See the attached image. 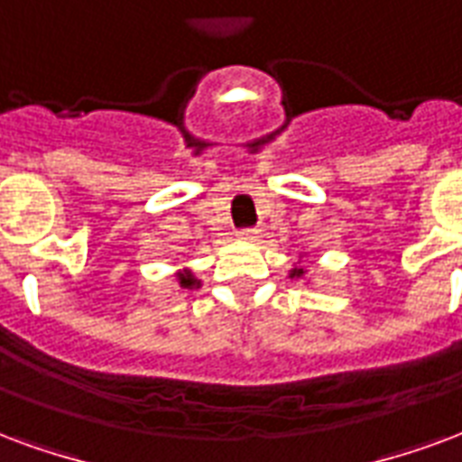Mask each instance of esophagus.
<instances>
[{"label":"esophagus","mask_w":462,"mask_h":462,"mask_svg":"<svg viewBox=\"0 0 462 462\" xmlns=\"http://www.w3.org/2000/svg\"><path fill=\"white\" fill-rule=\"evenodd\" d=\"M238 238H241V241H258L260 236L255 228H241V231H238Z\"/></svg>","instance_id":"obj_1"}]
</instances>
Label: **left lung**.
Listing matches in <instances>:
<instances>
[{"instance_id":"1","label":"left lung","mask_w":462,"mask_h":462,"mask_svg":"<svg viewBox=\"0 0 462 462\" xmlns=\"http://www.w3.org/2000/svg\"><path fill=\"white\" fill-rule=\"evenodd\" d=\"M304 275V268H292V273H290V277H301Z\"/></svg>"}]
</instances>
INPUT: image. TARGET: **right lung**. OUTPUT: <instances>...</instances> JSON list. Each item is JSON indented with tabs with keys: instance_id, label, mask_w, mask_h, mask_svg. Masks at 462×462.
<instances>
[{
	"instance_id": "add662e5",
	"label": "right lung",
	"mask_w": 462,
	"mask_h": 462,
	"mask_svg": "<svg viewBox=\"0 0 462 462\" xmlns=\"http://www.w3.org/2000/svg\"><path fill=\"white\" fill-rule=\"evenodd\" d=\"M178 282L180 287H185V290H194V287H199V280L192 275V270H180L178 273Z\"/></svg>"
}]
</instances>
